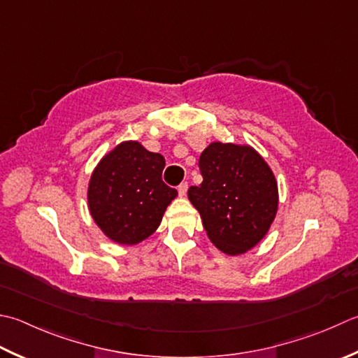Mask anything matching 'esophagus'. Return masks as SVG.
Returning <instances> with one entry per match:
<instances>
[{"label":"esophagus","mask_w":358,"mask_h":358,"mask_svg":"<svg viewBox=\"0 0 358 358\" xmlns=\"http://www.w3.org/2000/svg\"><path fill=\"white\" fill-rule=\"evenodd\" d=\"M186 192H187V183L185 181V183H181V185L178 186V194H180V197H185Z\"/></svg>","instance_id":"1"}]
</instances>
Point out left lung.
Listing matches in <instances>:
<instances>
[{
	"label": "left lung",
	"instance_id": "left-lung-1",
	"mask_svg": "<svg viewBox=\"0 0 358 358\" xmlns=\"http://www.w3.org/2000/svg\"><path fill=\"white\" fill-rule=\"evenodd\" d=\"M203 181L187 197L208 237L223 253H245L262 241L278 211V185L268 164L250 145L213 143L201 152Z\"/></svg>",
	"mask_w": 358,
	"mask_h": 358
}]
</instances>
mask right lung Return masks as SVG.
<instances>
[{"instance_id": "1", "label": "right lung", "mask_w": 358, "mask_h": 358, "mask_svg": "<svg viewBox=\"0 0 358 358\" xmlns=\"http://www.w3.org/2000/svg\"><path fill=\"white\" fill-rule=\"evenodd\" d=\"M164 157L136 141L116 145L97 164L88 186L91 217L105 236L122 245L147 239L177 197L161 175Z\"/></svg>"}]
</instances>
